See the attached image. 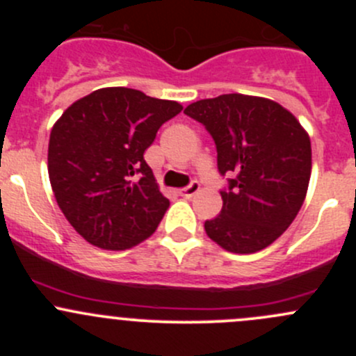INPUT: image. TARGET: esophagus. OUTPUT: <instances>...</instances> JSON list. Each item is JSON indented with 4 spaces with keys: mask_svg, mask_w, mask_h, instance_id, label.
I'll return each instance as SVG.
<instances>
[{
    "mask_svg": "<svg viewBox=\"0 0 356 356\" xmlns=\"http://www.w3.org/2000/svg\"><path fill=\"white\" fill-rule=\"evenodd\" d=\"M198 191H200V182L193 181L191 184L186 186V188H182L181 191H179V195H181L182 198H193V196H195Z\"/></svg>",
    "mask_w": 356,
    "mask_h": 356,
    "instance_id": "obj_1",
    "label": "esophagus"
}]
</instances>
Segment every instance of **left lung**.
I'll return each instance as SVG.
<instances>
[{
    "label": "left lung",
    "instance_id": "obj_1",
    "mask_svg": "<svg viewBox=\"0 0 356 356\" xmlns=\"http://www.w3.org/2000/svg\"><path fill=\"white\" fill-rule=\"evenodd\" d=\"M204 125L227 179L222 210L204 222L211 241L231 253H257L275 241L300 211L312 174L307 131L291 111L267 98L222 95L184 110Z\"/></svg>",
    "mask_w": 356,
    "mask_h": 356
}]
</instances>
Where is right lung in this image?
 <instances>
[{
	"label": "right lung",
	"mask_w": 356,
	"mask_h": 356,
	"mask_svg": "<svg viewBox=\"0 0 356 356\" xmlns=\"http://www.w3.org/2000/svg\"><path fill=\"white\" fill-rule=\"evenodd\" d=\"M182 105L138 89L103 88L77 99L53 125L48 174L72 227L103 250H127L156 231L170 201L145 152Z\"/></svg>",
	"instance_id": "1"
}]
</instances>
